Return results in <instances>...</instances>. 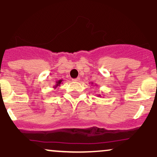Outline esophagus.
<instances>
[{"instance_id": "esophagus-1", "label": "esophagus", "mask_w": 157, "mask_h": 157, "mask_svg": "<svg viewBox=\"0 0 157 157\" xmlns=\"http://www.w3.org/2000/svg\"><path fill=\"white\" fill-rule=\"evenodd\" d=\"M80 77H77V78H75V79H73V81H75V82H78V81H80Z\"/></svg>"}]
</instances>
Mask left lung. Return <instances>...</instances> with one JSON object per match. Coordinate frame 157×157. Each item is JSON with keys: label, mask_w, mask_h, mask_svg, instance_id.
<instances>
[{"label": "left lung", "mask_w": 157, "mask_h": 157, "mask_svg": "<svg viewBox=\"0 0 157 157\" xmlns=\"http://www.w3.org/2000/svg\"><path fill=\"white\" fill-rule=\"evenodd\" d=\"M98 97H100V94H99V95H98Z\"/></svg>", "instance_id": "left-lung-1"}]
</instances>
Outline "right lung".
<instances>
[{
    "mask_svg": "<svg viewBox=\"0 0 157 157\" xmlns=\"http://www.w3.org/2000/svg\"><path fill=\"white\" fill-rule=\"evenodd\" d=\"M63 82V80H60L57 81V82H56V85L55 86H54V88H57V87H58V86H60L61 82Z\"/></svg>",
    "mask_w": 157,
    "mask_h": 157,
    "instance_id": "add662e5",
    "label": "right lung"
}]
</instances>
